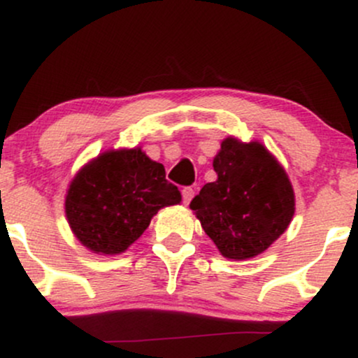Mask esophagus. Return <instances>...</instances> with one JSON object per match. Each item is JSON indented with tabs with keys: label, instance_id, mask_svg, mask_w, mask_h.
<instances>
[{
	"label": "esophagus",
	"instance_id": "esophagus-1",
	"mask_svg": "<svg viewBox=\"0 0 358 358\" xmlns=\"http://www.w3.org/2000/svg\"><path fill=\"white\" fill-rule=\"evenodd\" d=\"M193 195H195V190H193L192 187H185L183 190H182V196H183V203L185 205H188L192 202V199H193Z\"/></svg>",
	"mask_w": 358,
	"mask_h": 358
}]
</instances>
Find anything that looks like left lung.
Here are the masks:
<instances>
[{"label": "left lung", "instance_id": "left-lung-1", "mask_svg": "<svg viewBox=\"0 0 358 358\" xmlns=\"http://www.w3.org/2000/svg\"><path fill=\"white\" fill-rule=\"evenodd\" d=\"M217 180L203 185L190 208L227 259L264 252L294 215V192L285 168L261 143L222 141L213 158Z\"/></svg>", "mask_w": 358, "mask_h": 358}]
</instances>
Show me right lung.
Segmentation results:
<instances>
[{
  "label": "right lung",
  "instance_id": "obj_1",
  "mask_svg": "<svg viewBox=\"0 0 358 358\" xmlns=\"http://www.w3.org/2000/svg\"><path fill=\"white\" fill-rule=\"evenodd\" d=\"M182 202L165 166L141 148L110 150L73 176L65 215L73 236L96 254H121L141 237L159 208Z\"/></svg>",
  "mask_w": 358,
  "mask_h": 358
}]
</instances>
